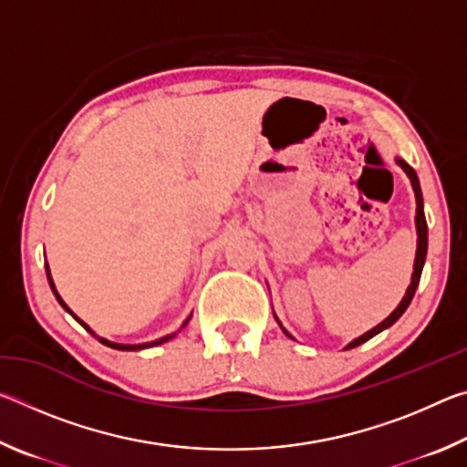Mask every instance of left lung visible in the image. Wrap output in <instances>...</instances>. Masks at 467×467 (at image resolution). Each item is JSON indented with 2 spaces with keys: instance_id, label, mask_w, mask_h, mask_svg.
Wrapping results in <instances>:
<instances>
[{
  "instance_id": "left-lung-1",
  "label": "left lung",
  "mask_w": 467,
  "mask_h": 467,
  "mask_svg": "<svg viewBox=\"0 0 467 467\" xmlns=\"http://www.w3.org/2000/svg\"><path fill=\"white\" fill-rule=\"evenodd\" d=\"M395 162H398L400 167L404 169V172L410 177V181H412V189H414V195H416V233H418V249H416V259H414L412 282H410V286H408V290H406L404 298H401V303L398 305V309H395V311L389 315V317L379 323L377 327L368 329L367 334H362V336L357 337V339H352V342L346 346V350H350V348H357V346H360V344H365L367 339H370V337L377 336V334H381V331L387 329V327H391L393 323L398 321V319L401 317V315H404V311L408 309L410 303H412L414 292H416V288H418V282H420V274H422L424 259H426V249H429V226H426V218H424L422 189H420V181H418L416 171H414L412 167H410V164H408L406 161H401V158H395ZM274 317H275V315H274ZM275 321H278V317H275ZM278 323H280V321H278ZM280 327H282V323H280ZM282 331H284V334H286L288 337H292L284 327H282Z\"/></svg>"
}]
</instances>
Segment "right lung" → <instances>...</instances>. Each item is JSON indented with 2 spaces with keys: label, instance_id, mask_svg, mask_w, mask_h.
Masks as SVG:
<instances>
[{
  "label": "right lung",
  "instance_id": "right-lung-1",
  "mask_svg": "<svg viewBox=\"0 0 467 467\" xmlns=\"http://www.w3.org/2000/svg\"><path fill=\"white\" fill-rule=\"evenodd\" d=\"M45 270H47V280H49V286H51V290H53V295H55V298H57L59 300V305L63 306V309H66L69 315H72V317L78 321V323H80V326L86 329V331H90V334L94 336V337H97L99 339V342L100 344H105V346H109V348H115V350H144V348H152V346H158V344H164V342H169V339L171 337H175L177 334H171V336H164V337H161V339H154V342H146V344H117V342H109V339H105V337H100V336H97V334H94V331L88 327V326H86V323L80 319V317H76V315H74V311L72 309H69V306L66 305V303H63V298L59 296V292H57V288H55V284H53V278H51V272H49V265H47V262H45ZM189 319H192V315H189V317L185 319V323H183V326H181V329H183L185 326H187V323H189Z\"/></svg>",
  "mask_w": 467,
  "mask_h": 467
}]
</instances>
